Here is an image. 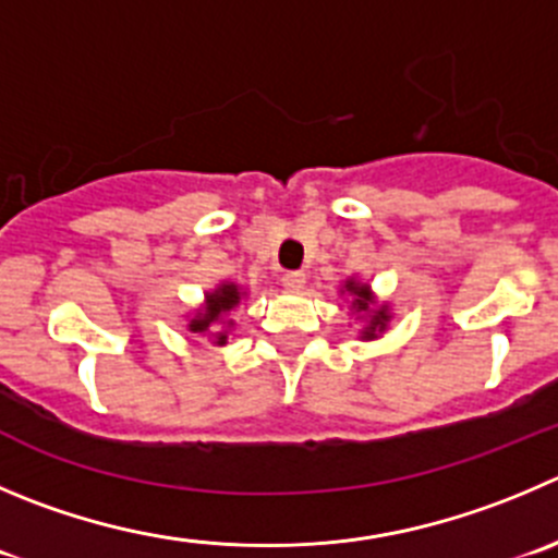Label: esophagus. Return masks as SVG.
<instances>
[{
  "instance_id": "obj_1",
  "label": "esophagus",
  "mask_w": 558,
  "mask_h": 558,
  "mask_svg": "<svg viewBox=\"0 0 558 558\" xmlns=\"http://www.w3.org/2000/svg\"><path fill=\"white\" fill-rule=\"evenodd\" d=\"M304 284H306V276L301 274V270H288V274H282V288L290 290V293L304 290Z\"/></svg>"
}]
</instances>
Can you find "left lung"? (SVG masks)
<instances>
[{
    "instance_id": "obj_1",
    "label": "left lung",
    "mask_w": 558,
    "mask_h": 558,
    "mask_svg": "<svg viewBox=\"0 0 558 558\" xmlns=\"http://www.w3.org/2000/svg\"><path fill=\"white\" fill-rule=\"evenodd\" d=\"M339 295L348 299V310L355 317L362 342H373V339H380L389 331L395 315H391L389 301H378V295L373 293V284L359 279V276H348L339 284Z\"/></svg>"
}]
</instances>
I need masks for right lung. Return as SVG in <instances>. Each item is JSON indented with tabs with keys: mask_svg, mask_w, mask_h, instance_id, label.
Here are the masks:
<instances>
[{
	"mask_svg": "<svg viewBox=\"0 0 558 558\" xmlns=\"http://www.w3.org/2000/svg\"><path fill=\"white\" fill-rule=\"evenodd\" d=\"M246 288L230 279H221L214 290L205 293V301L196 306L191 315H185V328L196 337H208V342L214 344H227L235 320H232V312L241 306V301L246 299Z\"/></svg>",
	"mask_w": 558,
	"mask_h": 558,
	"instance_id": "add662e5",
	"label": "right lung"
}]
</instances>
